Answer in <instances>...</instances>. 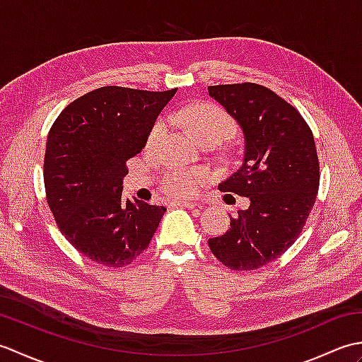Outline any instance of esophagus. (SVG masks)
Wrapping results in <instances>:
<instances>
[{
	"mask_svg": "<svg viewBox=\"0 0 362 362\" xmlns=\"http://www.w3.org/2000/svg\"><path fill=\"white\" fill-rule=\"evenodd\" d=\"M179 205H182V206H187V209H199L201 210L202 209V205H199L197 202H191V201H183V202H179Z\"/></svg>",
	"mask_w": 362,
	"mask_h": 362,
	"instance_id": "esophagus-1",
	"label": "esophagus"
}]
</instances>
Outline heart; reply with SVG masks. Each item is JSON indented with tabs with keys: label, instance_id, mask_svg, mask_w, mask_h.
I'll return each mask as SVG.
<instances>
[{
	"label": "heart",
	"instance_id": "1",
	"mask_svg": "<svg viewBox=\"0 0 362 362\" xmlns=\"http://www.w3.org/2000/svg\"><path fill=\"white\" fill-rule=\"evenodd\" d=\"M175 118L180 119L202 143L206 140H219L224 143L236 134V122L233 118L221 107L213 104L188 107L177 112ZM165 132V119L157 121L149 132L148 148H157ZM206 179L209 175L202 169H173L161 180V189L168 196L185 199L194 196Z\"/></svg>",
	"mask_w": 362,
	"mask_h": 362
}]
</instances>
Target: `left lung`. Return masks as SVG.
Instances as JSON below:
<instances>
[{
	"mask_svg": "<svg viewBox=\"0 0 362 362\" xmlns=\"http://www.w3.org/2000/svg\"><path fill=\"white\" fill-rule=\"evenodd\" d=\"M209 95L244 135L243 165L218 188L250 201L209 245L228 269L253 271L286 252L310 216L319 189L316 144L302 115L263 86H211Z\"/></svg>",
	"mask_w": 362,
	"mask_h": 362,
	"instance_id": "1",
	"label": "left lung"
}]
</instances>
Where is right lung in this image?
I'll return each mask as SVG.
<instances>
[{
	"mask_svg": "<svg viewBox=\"0 0 362 362\" xmlns=\"http://www.w3.org/2000/svg\"><path fill=\"white\" fill-rule=\"evenodd\" d=\"M175 91L98 88L65 107L49 130L46 201L62 235L98 264L132 263L163 218L165 206L124 201L122 180Z\"/></svg>",
	"mask_w": 362,
	"mask_h": 362,
	"instance_id": "add662e5",
	"label": "right lung"
}]
</instances>
